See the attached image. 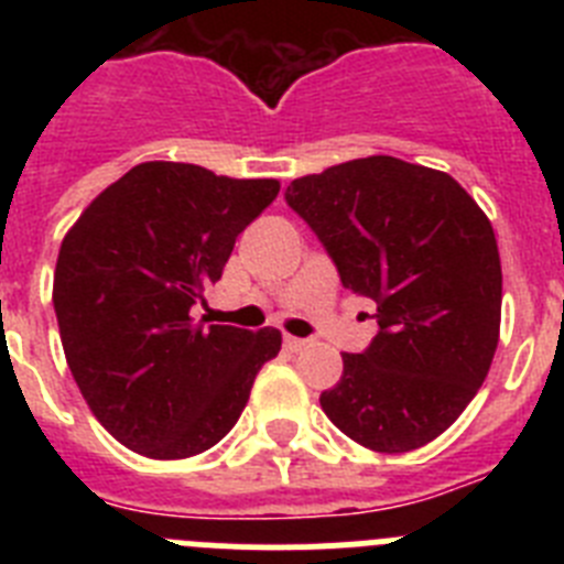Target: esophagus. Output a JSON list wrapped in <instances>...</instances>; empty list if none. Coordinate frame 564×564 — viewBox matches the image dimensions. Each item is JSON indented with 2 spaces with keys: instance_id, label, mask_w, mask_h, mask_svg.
Returning a JSON list of instances; mask_svg holds the SVG:
<instances>
[{
  "instance_id": "esophagus-1",
  "label": "esophagus",
  "mask_w": 564,
  "mask_h": 564,
  "mask_svg": "<svg viewBox=\"0 0 564 564\" xmlns=\"http://www.w3.org/2000/svg\"><path fill=\"white\" fill-rule=\"evenodd\" d=\"M305 338H296V336H285V347H288V350H291V352H299V350H302V347H305Z\"/></svg>"
}]
</instances>
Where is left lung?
Returning <instances> with one entry per match:
<instances>
[{"label": "left lung", "instance_id": "obj_1", "mask_svg": "<svg viewBox=\"0 0 564 564\" xmlns=\"http://www.w3.org/2000/svg\"><path fill=\"white\" fill-rule=\"evenodd\" d=\"M285 203L311 226L344 288L378 305V333L344 352L322 392L338 430L376 452L435 441L477 395L500 338L495 228L435 169L372 154L299 177Z\"/></svg>", "mask_w": 564, "mask_h": 564}]
</instances>
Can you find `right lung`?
<instances>
[{"label": "right lung", "instance_id": "right-lung-1", "mask_svg": "<svg viewBox=\"0 0 564 564\" xmlns=\"http://www.w3.org/2000/svg\"><path fill=\"white\" fill-rule=\"evenodd\" d=\"M276 194L279 181L141 163L64 237L53 279L64 356L93 415L127 449L154 460L212 449L276 358L273 327H203L188 316Z\"/></svg>", "mask_w": 564, "mask_h": 564}]
</instances>
